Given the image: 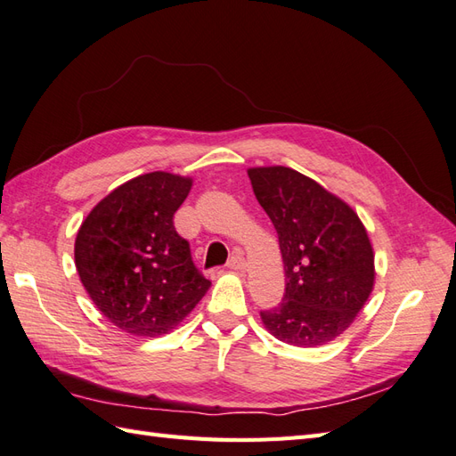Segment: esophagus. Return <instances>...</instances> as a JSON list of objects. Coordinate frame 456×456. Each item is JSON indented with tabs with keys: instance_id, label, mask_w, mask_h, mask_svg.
Segmentation results:
<instances>
[{
	"instance_id": "esophagus-1",
	"label": "esophagus",
	"mask_w": 456,
	"mask_h": 456,
	"mask_svg": "<svg viewBox=\"0 0 456 456\" xmlns=\"http://www.w3.org/2000/svg\"><path fill=\"white\" fill-rule=\"evenodd\" d=\"M227 267H229V270H232V272H244V270H247V262H244L242 254H235V256H232V258L229 260Z\"/></svg>"
}]
</instances>
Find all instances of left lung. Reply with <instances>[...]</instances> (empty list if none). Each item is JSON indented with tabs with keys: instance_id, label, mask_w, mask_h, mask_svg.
Listing matches in <instances>:
<instances>
[{
	"instance_id": "1",
	"label": "left lung",
	"mask_w": 456,
	"mask_h": 456,
	"mask_svg": "<svg viewBox=\"0 0 456 456\" xmlns=\"http://www.w3.org/2000/svg\"><path fill=\"white\" fill-rule=\"evenodd\" d=\"M248 177L277 231L287 281L281 305L260 312L264 328L293 346L328 345L376 283L368 231L345 200L295 169L250 167Z\"/></svg>"
}]
</instances>
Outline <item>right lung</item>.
I'll list each match as a JSON object with an SVG mask.
<instances>
[{
	"mask_svg": "<svg viewBox=\"0 0 456 456\" xmlns=\"http://www.w3.org/2000/svg\"><path fill=\"white\" fill-rule=\"evenodd\" d=\"M192 179L151 171L123 183L90 209L75 239L80 283L115 328L169 333L208 293L173 216Z\"/></svg>",
	"mask_w": 456,
	"mask_h": 456,
	"instance_id": "add662e5",
	"label": "right lung"
}]
</instances>
